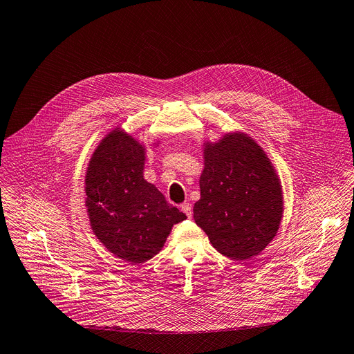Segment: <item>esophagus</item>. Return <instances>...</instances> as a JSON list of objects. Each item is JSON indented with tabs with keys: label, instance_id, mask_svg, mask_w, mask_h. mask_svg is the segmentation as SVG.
<instances>
[{
	"label": "esophagus",
	"instance_id": "1",
	"mask_svg": "<svg viewBox=\"0 0 354 354\" xmlns=\"http://www.w3.org/2000/svg\"><path fill=\"white\" fill-rule=\"evenodd\" d=\"M180 208H181V211L188 216V218L193 215V207H192V204H189V203H183V204L180 205Z\"/></svg>",
	"mask_w": 354,
	"mask_h": 354
}]
</instances>
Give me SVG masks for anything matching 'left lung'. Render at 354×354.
Segmentation results:
<instances>
[{"instance_id":"1","label":"left lung","mask_w":354,"mask_h":354,"mask_svg":"<svg viewBox=\"0 0 354 354\" xmlns=\"http://www.w3.org/2000/svg\"><path fill=\"white\" fill-rule=\"evenodd\" d=\"M204 146L194 221L220 254L247 261L263 251L279 230L281 180L266 153L245 133H225Z\"/></svg>"}]
</instances>
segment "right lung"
Listing matches in <instances>:
<instances>
[{"label":"right lung","mask_w":354,"mask_h":354,"mask_svg":"<svg viewBox=\"0 0 354 354\" xmlns=\"http://www.w3.org/2000/svg\"><path fill=\"white\" fill-rule=\"evenodd\" d=\"M146 147L120 127L93 151L85 193L91 228L106 250L133 263L157 255L174 224L187 216L143 177Z\"/></svg>","instance_id":"1"}]
</instances>
